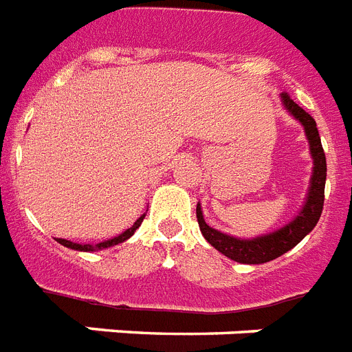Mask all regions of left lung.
I'll return each instance as SVG.
<instances>
[{
    "label": "left lung",
    "instance_id": "1",
    "mask_svg": "<svg viewBox=\"0 0 352 352\" xmlns=\"http://www.w3.org/2000/svg\"><path fill=\"white\" fill-rule=\"evenodd\" d=\"M282 103L285 111L291 114L296 122L302 123L303 132L307 136L309 153L313 158V174L309 182V190L303 201L302 209L289 223H285L280 229L267 232V234L256 236V238H236V236L225 234L221 230L212 229L205 223L204 210L201 205H196V216H198L199 230L210 245L216 251H220L230 260L238 263H267V261L276 260L278 256L285 254L296 247L311 230L316 227L323 209V192H325V178H327V163H325V153H323L322 140H320L318 129L314 118L305 112L300 105L289 98V94L283 92Z\"/></svg>",
    "mask_w": 352,
    "mask_h": 352
}]
</instances>
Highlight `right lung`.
<instances>
[{
	"mask_svg": "<svg viewBox=\"0 0 352 352\" xmlns=\"http://www.w3.org/2000/svg\"><path fill=\"white\" fill-rule=\"evenodd\" d=\"M143 218H145V214L140 216V218L134 221V225H132V227H129L127 230H123L122 234L114 236V238H109V240H105V241H100V243H74V241L63 240V238H58V243H61L63 247H69V249H74V251H81V252L103 251V249H109V247H114V245H118V243H123L125 240H129V238H131V236L136 232L138 227L142 225Z\"/></svg>",
	"mask_w": 352,
	"mask_h": 352,
	"instance_id": "right-lung-1",
	"label": "right lung"
}]
</instances>
